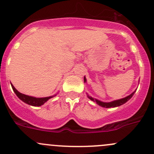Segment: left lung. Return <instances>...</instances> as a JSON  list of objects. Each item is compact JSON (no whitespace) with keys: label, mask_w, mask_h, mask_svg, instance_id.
Masks as SVG:
<instances>
[{"label":"left lung","mask_w":154,"mask_h":154,"mask_svg":"<svg viewBox=\"0 0 154 154\" xmlns=\"http://www.w3.org/2000/svg\"><path fill=\"white\" fill-rule=\"evenodd\" d=\"M84 82H86V77H84ZM135 92H133L132 94H130V95H128V96L125 97V98H121V99L115 100V101H110V102H103V101H99V100L96 99V98H92V97L89 96V95H87V96L90 100H92V101H95V102H96L99 106H101V107H106V108H110V107H118V106H120V105H122V104H125L126 101H129V100L130 99L132 96H133Z\"/></svg>","instance_id":"obj_1"}]
</instances>
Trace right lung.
Masks as SVG:
<instances>
[{
  "label": "right lung",
  "mask_w": 154,
  "mask_h": 154,
  "mask_svg": "<svg viewBox=\"0 0 154 154\" xmlns=\"http://www.w3.org/2000/svg\"><path fill=\"white\" fill-rule=\"evenodd\" d=\"M12 88H13V91L16 93V95H17L18 98L19 99L22 100V101H24L26 104H30V105L32 106H37V107H39V106H41L42 104H44V103L47 102L50 98H53V96H50V97H45V98H35V97H32V96H29V95H25V94H22L21 92H19L16 88L13 86V84H11Z\"/></svg>",
  "instance_id": "add662e5"
}]
</instances>
